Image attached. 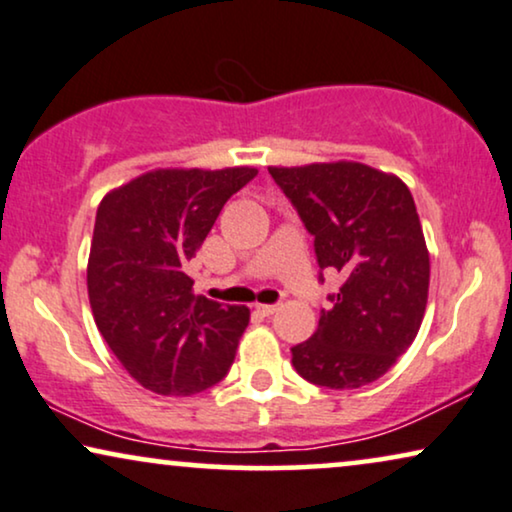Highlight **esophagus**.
Here are the masks:
<instances>
[{"instance_id":"1","label":"esophagus","mask_w":512,"mask_h":512,"mask_svg":"<svg viewBox=\"0 0 512 512\" xmlns=\"http://www.w3.org/2000/svg\"><path fill=\"white\" fill-rule=\"evenodd\" d=\"M255 309L260 311L262 316H274V313L278 311V306H276V304H257Z\"/></svg>"}]
</instances>
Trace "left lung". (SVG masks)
<instances>
[{
	"label": "left lung",
	"instance_id": "1",
	"mask_svg": "<svg viewBox=\"0 0 512 512\" xmlns=\"http://www.w3.org/2000/svg\"><path fill=\"white\" fill-rule=\"evenodd\" d=\"M269 173L313 234L320 269L344 276L313 337L292 346V365L339 391L377 381L412 346L428 302L431 260L410 189L358 161Z\"/></svg>",
	"mask_w": 512,
	"mask_h": 512
}]
</instances>
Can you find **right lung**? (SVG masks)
<instances>
[{
	"label": "right lung",
	"mask_w": 512,
	"mask_h": 512,
	"mask_svg": "<svg viewBox=\"0 0 512 512\" xmlns=\"http://www.w3.org/2000/svg\"><path fill=\"white\" fill-rule=\"evenodd\" d=\"M257 175L154 168L102 196L86 267L88 302L124 370L159 395H194L234 363L248 306L194 295L189 262L231 194Z\"/></svg>",
	"instance_id": "add662e5"
}]
</instances>
